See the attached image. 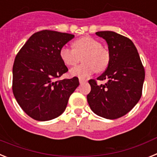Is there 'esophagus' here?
Wrapping results in <instances>:
<instances>
[{
	"label": "esophagus",
	"mask_w": 157,
	"mask_h": 157,
	"mask_svg": "<svg viewBox=\"0 0 157 157\" xmlns=\"http://www.w3.org/2000/svg\"><path fill=\"white\" fill-rule=\"evenodd\" d=\"M79 82H80V84H83V83L86 82V80H84V79L82 78H79Z\"/></svg>",
	"instance_id": "obj_1"
}]
</instances>
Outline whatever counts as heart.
Instances as JSON below:
<instances>
[{"instance_id": "1", "label": "heart", "mask_w": 157, "mask_h": 157, "mask_svg": "<svg viewBox=\"0 0 157 157\" xmlns=\"http://www.w3.org/2000/svg\"><path fill=\"white\" fill-rule=\"evenodd\" d=\"M73 49L63 46L59 50L61 60L67 66H74L83 55L84 63L70 70V75L80 78H88L95 72H102L107 67L110 54L102 47L99 41L91 37H82L75 40Z\"/></svg>"}]
</instances>
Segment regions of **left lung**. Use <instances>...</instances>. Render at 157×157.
Masks as SVG:
<instances>
[{
  "mask_svg": "<svg viewBox=\"0 0 157 157\" xmlns=\"http://www.w3.org/2000/svg\"><path fill=\"white\" fill-rule=\"evenodd\" d=\"M95 34L107 42L110 61L106 71L97 78L107 82L97 84L95 80H90L91 92L87 99L95 114L116 119L131 111L141 99L144 69L130 39L114 31Z\"/></svg>",
  "mask_w": 157,
  "mask_h": 157,
  "instance_id": "obj_1",
  "label": "left lung"
}]
</instances>
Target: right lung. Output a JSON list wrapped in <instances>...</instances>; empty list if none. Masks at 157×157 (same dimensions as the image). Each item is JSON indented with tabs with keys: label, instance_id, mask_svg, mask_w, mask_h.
Here are the masks:
<instances>
[{
	"label": "right lung",
	"instance_id": "right-lung-1",
	"mask_svg": "<svg viewBox=\"0 0 157 157\" xmlns=\"http://www.w3.org/2000/svg\"><path fill=\"white\" fill-rule=\"evenodd\" d=\"M74 38L71 34L44 30L33 34L15 58L13 92L23 111L37 121H49L65 111L79 86L74 77L55 81L68 71L59 50Z\"/></svg>",
	"mask_w": 157,
	"mask_h": 157
}]
</instances>
